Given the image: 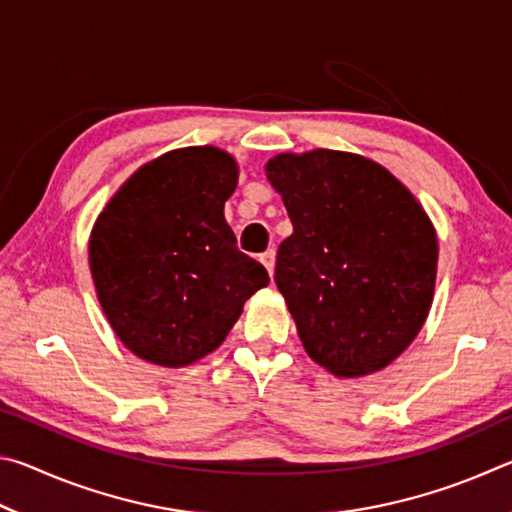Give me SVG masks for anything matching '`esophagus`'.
Here are the masks:
<instances>
[{
	"instance_id": "34e87169",
	"label": "esophagus",
	"mask_w": 512,
	"mask_h": 512,
	"mask_svg": "<svg viewBox=\"0 0 512 512\" xmlns=\"http://www.w3.org/2000/svg\"><path fill=\"white\" fill-rule=\"evenodd\" d=\"M259 262H262V264L266 266L268 275H273V271H275V250H273V248L264 250V253L259 255Z\"/></svg>"
}]
</instances>
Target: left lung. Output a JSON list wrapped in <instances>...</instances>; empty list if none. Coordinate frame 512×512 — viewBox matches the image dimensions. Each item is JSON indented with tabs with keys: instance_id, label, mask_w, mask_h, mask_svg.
Returning <instances> with one entry per match:
<instances>
[{
	"instance_id": "obj_1",
	"label": "left lung",
	"mask_w": 512,
	"mask_h": 512,
	"mask_svg": "<svg viewBox=\"0 0 512 512\" xmlns=\"http://www.w3.org/2000/svg\"><path fill=\"white\" fill-rule=\"evenodd\" d=\"M266 176L293 223L275 284L307 354L339 377L386 368L431 307L438 241L429 216L400 180L354 153H284Z\"/></svg>"
}]
</instances>
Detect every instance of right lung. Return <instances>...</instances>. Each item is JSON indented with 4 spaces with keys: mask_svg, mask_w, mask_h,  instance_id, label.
<instances>
[{
    "mask_svg": "<svg viewBox=\"0 0 512 512\" xmlns=\"http://www.w3.org/2000/svg\"><path fill=\"white\" fill-rule=\"evenodd\" d=\"M237 164L189 146L128 178L99 214L90 271L103 311L128 350L158 366H187L219 348L266 268L237 248L223 205Z\"/></svg>",
    "mask_w": 512,
    "mask_h": 512,
    "instance_id": "obj_1",
    "label": "right lung"
}]
</instances>
